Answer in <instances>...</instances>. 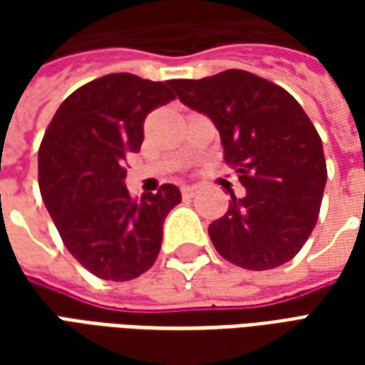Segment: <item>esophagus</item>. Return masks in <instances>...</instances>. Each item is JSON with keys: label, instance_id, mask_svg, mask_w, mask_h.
Returning a JSON list of instances; mask_svg holds the SVG:
<instances>
[{"label": "esophagus", "instance_id": "obj_1", "mask_svg": "<svg viewBox=\"0 0 365 365\" xmlns=\"http://www.w3.org/2000/svg\"><path fill=\"white\" fill-rule=\"evenodd\" d=\"M197 187L195 185H182V195L183 197H193L195 195Z\"/></svg>", "mask_w": 365, "mask_h": 365}]
</instances>
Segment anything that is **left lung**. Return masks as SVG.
Returning <instances> with one entry per match:
<instances>
[{
  "instance_id": "obj_1",
  "label": "left lung",
  "mask_w": 365,
  "mask_h": 365,
  "mask_svg": "<svg viewBox=\"0 0 365 365\" xmlns=\"http://www.w3.org/2000/svg\"><path fill=\"white\" fill-rule=\"evenodd\" d=\"M172 88L183 105L213 120L225 162L246 187L209 225L217 252L256 272L289 262L313 232L327 183L322 140L303 107L245 70L172 80Z\"/></svg>"
}]
</instances>
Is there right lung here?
<instances>
[{
  "instance_id": "obj_1",
  "label": "right lung",
  "mask_w": 365,
  "mask_h": 365,
  "mask_svg": "<svg viewBox=\"0 0 365 365\" xmlns=\"http://www.w3.org/2000/svg\"><path fill=\"white\" fill-rule=\"evenodd\" d=\"M172 99V82L103 76L68 96L44 133V205L70 254L101 279L128 282L150 268L164 219L182 201L172 183L133 199L123 168L128 152L140 150L146 115Z\"/></svg>"
}]
</instances>
